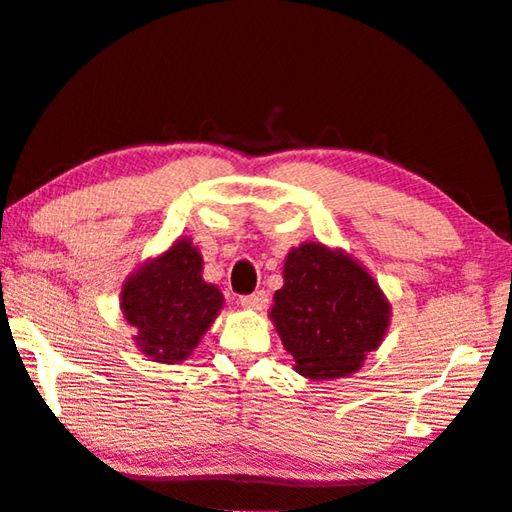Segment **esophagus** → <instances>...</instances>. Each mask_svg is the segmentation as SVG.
<instances>
[{
	"instance_id": "esophagus-1",
	"label": "esophagus",
	"mask_w": 512,
	"mask_h": 512,
	"mask_svg": "<svg viewBox=\"0 0 512 512\" xmlns=\"http://www.w3.org/2000/svg\"><path fill=\"white\" fill-rule=\"evenodd\" d=\"M241 305H244L246 309L262 311V309H266V305H268V293H266V291H255V293H250V296H244V298H241Z\"/></svg>"
}]
</instances>
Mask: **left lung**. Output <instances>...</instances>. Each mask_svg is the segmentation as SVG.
<instances>
[{
	"label": "left lung",
	"instance_id": "8db88e82",
	"mask_svg": "<svg viewBox=\"0 0 512 512\" xmlns=\"http://www.w3.org/2000/svg\"><path fill=\"white\" fill-rule=\"evenodd\" d=\"M284 284L268 318L298 375L311 381L354 375L391 325V302L359 259L305 241L284 259Z\"/></svg>",
	"mask_w": 512,
	"mask_h": 512
}]
</instances>
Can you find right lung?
Masks as SVG:
<instances>
[{"instance_id": "obj_1", "label": "right lung", "mask_w": 512, "mask_h": 512, "mask_svg": "<svg viewBox=\"0 0 512 512\" xmlns=\"http://www.w3.org/2000/svg\"><path fill=\"white\" fill-rule=\"evenodd\" d=\"M121 314L135 348L158 363H180L196 350L223 309V293L203 280V255L180 237L121 284Z\"/></svg>"}]
</instances>
